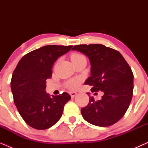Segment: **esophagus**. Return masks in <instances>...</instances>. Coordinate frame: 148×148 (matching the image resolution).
<instances>
[{
  "mask_svg": "<svg viewBox=\"0 0 148 148\" xmlns=\"http://www.w3.org/2000/svg\"><path fill=\"white\" fill-rule=\"evenodd\" d=\"M69 94L71 95V98H74V97L77 95V93L75 92H71Z\"/></svg>",
  "mask_w": 148,
  "mask_h": 148,
  "instance_id": "esophagus-1",
  "label": "esophagus"
}]
</instances>
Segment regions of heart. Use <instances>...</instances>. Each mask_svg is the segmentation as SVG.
I'll return each mask as SVG.
<instances>
[{
	"label": "heart",
	"mask_w": 148,
	"mask_h": 148,
	"mask_svg": "<svg viewBox=\"0 0 148 148\" xmlns=\"http://www.w3.org/2000/svg\"><path fill=\"white\" fill-rule=\"evenodd\" d=\"M84 56L82 55V54H73L71 56V60L73 61V60L80 59V58H84ZM81 84V80L78 78H74L72 79H70L66 84V86L68 87L69 88L71 89V90H75V89H77L79 86Z\"/></svg>",
	"instance_id": "heart-1"
}]
</instances>
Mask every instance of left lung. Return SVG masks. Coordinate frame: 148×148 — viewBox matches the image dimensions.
<instances>
[{
    "instance_id": "obj_1",
    "label": "left lung",
    "mask_w": 148,
    "mask_h": 148,
    "mask_svg": "<svg viewBox=\"0 0 148 148\" xmlns=\"http://www.w3.org/2000/svg\"><path fill=\"white\" fill-rule=\"evenodd\" d=\"M72 50L82 52L90 60L91 75L85 84L92 86V92H104L98 101L90 97L88 106L81 110L83 118L99 127L118 122L133 96V74L130 66L120 52L102 44L77 45Z\"/></svg>"
}]
</instances>
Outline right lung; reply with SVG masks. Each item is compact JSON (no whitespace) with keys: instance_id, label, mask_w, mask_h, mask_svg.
<instances>
[{"instance_id":"right-lung-1","label":"right lung","mask_w":148,"mask_h":148,"mask_svg":"<svg viewBox=\"0 0 148 148\" xmlns=\"http://www.w3.org/2000/svg\"><path fill=\"white\" fill-rule=\"evenodd\" d=\"M72 47L48 45L34 50L21 58L13 71L11 87L14 102L25 122L34 129L43 130L56 124L71 99L66 92L50 96L46 88L54 62Z\"/></svg>"}]
</instances>
